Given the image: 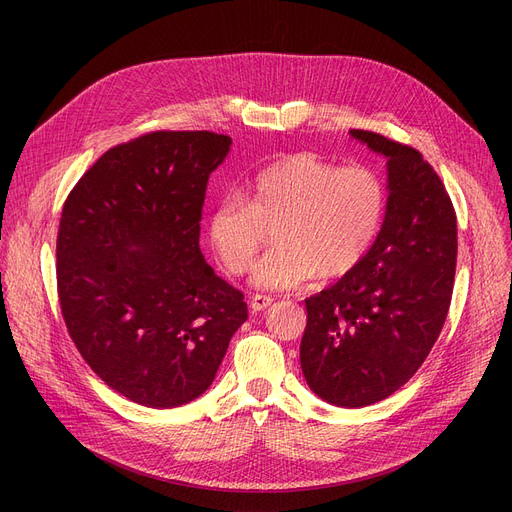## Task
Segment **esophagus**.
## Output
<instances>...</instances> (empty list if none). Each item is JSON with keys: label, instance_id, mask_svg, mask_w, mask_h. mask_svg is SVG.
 Masks as SVG:
<instances>
[{"label": "esophagus", "instance_id": "34e87169", "mask_svg": "<svg viewBox=\"0 0 512 512\" xmlns=\"http://www.w3.org/2000/svg\"><path fill=\"white\" fill-rule=\"evenodd\" d=\"M270 305H272V297H270V294L257 292V294H253V297H251V307H253L255 311H263V309H267Z\"/></svg>", "mask_w": 512, "mask_h": 512}]
</instances>
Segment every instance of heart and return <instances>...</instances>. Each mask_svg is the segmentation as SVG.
Returning <instances> with one entry per match:
<instances>
[{"instance_id": "1", "label": "heart", "mask_w": 512, "mask_h": 512, "mask_svg": "<svg viewBox=\"0 0 512 512\" xmlns=\"http://www.w3.org/2000/svg\"><path fill=\"white\" fill-rule=\"evenodd\" d=\"M338 218H340V213H336L334 209H324V211L319 213V228H328V226H332Z\"/></svg>"}]
</instances>
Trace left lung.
Wrapping results in <instances>:
<instances>
[{
  "mask_svg": "<svg viewBox=\"0 0 512 512\" xmlns=\"http://www.w3.org/2000/svg\"><path fill=\"white\" fill-rule=\"evenodd\" d=\"M230 145L209 130L141 134L107 149L64 201L56 278L68 334L143 407L201 396L249 315L199 249L207 182Z\"/></svg>",
  "mask_w": 512,
  "mask_h": 512,
  "instance_id": "8db88e82",
  "label": "left lung"
}]
</instances>
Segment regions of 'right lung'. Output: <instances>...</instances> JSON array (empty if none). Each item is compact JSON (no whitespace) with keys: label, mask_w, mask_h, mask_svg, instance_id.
<instances>
[{"label":"right lung","mask_w":512,"mask_h":512,"mask_svg":"<svg viewBox=\"0 0 512 512\" xmlns=\"http://www.w3.org/2000/svg\"><path fill=\"white\" fill-rule=\"evenodd\" d=\"M353 137L388 157L382 230L351 272L307 299L301 367L338 407H367L405 386L436 344L456 270V213L419 151L382 134Z\"/></svg>","instance_id":"right-lung-1"}]
</instances>
